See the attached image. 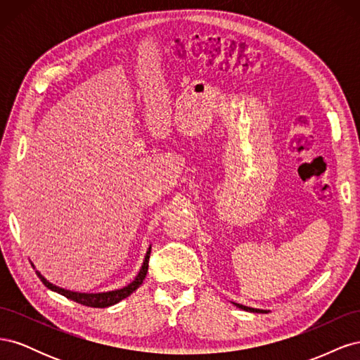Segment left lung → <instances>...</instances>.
<instances>
[{
	"label": "left lung",
	"mask_w": 360,
	"mask_h": 360,
	"mask_svg": "<svg viewBox=\"0 0 360 360\" xmlns=\"http://www.w3.org/2000/svg\"><path fill=\"white\" fill-rule=\"evenodd\" d=\"M237 308L240 309H245V311H249V312H267V311H263V309H255V308H249V307H243V304H238V303H234Z\"/></svg>",
	"instance_id": "obj_1"
}]
</instances>
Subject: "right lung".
Returning a JSON list of instances; mask_svg holds the SVG:
<instances>
[{
  "instance_id": "add662e5",
  "label": "right lung",
  "mask_w": 360,
  "mask_h": 360,
  "mask_svg": "<svg viewBox=\"0 0 360 360\" xmlns=\"http://www.w3.org/2000/svg\"><path fill=\"white\" fill-rule=\"evenodd\" d=\"M150 252H151V246L148 248L147 254H146V258H144V263H143V267H141L139 274L136 275V278L130 282L129 285L120 288V290H114V291H108V292H96V294H90V292H76V291H70V290H64V288H60L57 285L51 284L49 281H46L45 278H43L39 271H36L39 279L45 284V287H48L49 290L52 291H57L58 294H61V296L68 297L76 303H81V304H85V307H91V308H106V307H112V304L118 303L120 300L126 299L127 296H130L141 284H143V281L146 279V275L148 271V258H150ZM34 267V266H32Z\"/></svg>"
}]
</instances>
